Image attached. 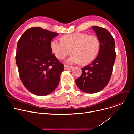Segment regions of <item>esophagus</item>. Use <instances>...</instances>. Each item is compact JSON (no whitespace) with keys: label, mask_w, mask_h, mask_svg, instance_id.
<instances>
[{"label":"esophagus","mask_w":134,"mask_h":134,"mask_svg":"<svg viewBox=\"0 0 134 134\" xmlns=\"http://www.w3.org/2000/svg\"><path fill=\"white\" fill-rule=\"evenodd\" d=\"M72 68H73L72 67H70V66H67V65H64V69H65V70L71 69Z\"/></svg>","instance_id":"esophagus-1"}]
</instances>
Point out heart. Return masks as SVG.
I'll list each match as a JSON object with an SVG mask.
<instances>
[{"label":"heart","mask_w":134,"mask_h":134,"mask_svg":"<svg viewBox=\"0 0 134 134\" xmlns=\"http://www.w3.org/2000/svg\"><path fill=\"white\" fill-rule=\"evenodd\" d=\"M62 40H53L50 43L51 51L58 59H64L71 52L73 54L66 60L69 64L82 63L86 65L97 57L100 43L98 38L86 33H75L62 37Z\"/></svg>","instance_id":"b5f03b06"}]
</instances>
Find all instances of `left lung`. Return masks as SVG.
I'll return each mask as SVG.
<instances>
[{"instance_id":"1","label":"left lung","mask_w":134,"mask_h":134,"mask_svg":"<svg viewBox=\"0 0 134 134\" xmlns=\"http://www.w3.org/2000/svg\"><path fill=\"white\" fill-rule=\"evenodd\" d=\"M100 43V50L94 61L82 68V75L75 80L78 87L87 93H97L108 84L116 59L115 42L105 29L93 26Z\"/></svg>"}]
</instances>
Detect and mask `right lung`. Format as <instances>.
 I'll use <instances>...</instances> for the list:
<instances>
[{
	"instance_id": "1",
	"label": "right lung",
	"mask_w": 134,
	"mask_h": 134,
	"mask_svg": "<svg viewBox=\"0 0 134 134\" xmlns=\"http://www.w3.org/2000/svg\"><path fill=\"white\" fill-rule=\"evenodd\" d=\"M58 33L41 27L27 29L19 39L16 55L19 75L32 93L44 96L58 85L63 64L52 54L51 41Z\"/></svg>"
}]
</instances>
